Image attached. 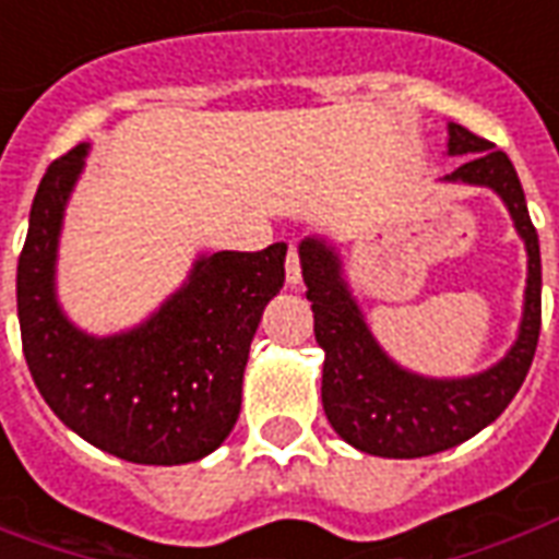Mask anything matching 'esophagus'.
<instances>
[{"mask_svg": "<svg viewBox=\"0 0 559 559\" xmlns=\"http://www.w3.org/2000/svg\"><path fill=\"white\" fill-rule=\"evenodd\" d=\"M287 284H290V287H299V284H302V266H299V254H296L293 245L290 251H287Z\"/></svg>", "mask_w": 559, "mask_h": 559, "instance_id": "34e87169", "label": "esophagus"}]
</instances>
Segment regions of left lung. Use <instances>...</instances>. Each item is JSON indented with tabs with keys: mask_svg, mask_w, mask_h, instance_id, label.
Returning <instances> with one entry per match:
<instances>
[{
	"mask_svg": "<svg viewBox=\"0 0 559 559\" xmlns=\"http://www.w3.org/2000/svg\"><path fill=\"white\" fill-rule=\"evenodd\" d=\"M445 155H464L445 185L488 188L503 200L527 251L524 308L512 347L491 368L467 377H425L389 356L353 296L338 245L326 236L299 242V263L323 347V411L341 440L380 457H425L464 443L488 428L515 399L533 362L542 326L539 236L530 221L524 188L506 152L449 122Z\"/></svg>",
	"mask_w": 559,
	"mask_h": 559,
	"instance_id": "8db88e82",
	"label": "left lung"
}]
</instances>
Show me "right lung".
Listing matches in <instances>:
<instances>
[{
  "label": "right lung",
  "mask_w": 559,
  "mask_h": 559,
  "mask_svg": "<svg viewBox=\"0 0 559 559\" xmlns=\"http://www.w3.org/2000/svg\"><path fill=\"white\" fill-rule=\"evenodd\" d=\"M90 143L53 160L32 200L17 263V317L32 380L50 411L131 464H191L215 452L242 407L248 350L284 287L287 245L197 254L188 278L138 326L80 329L59 305L56 263Z\"/></svg>",
  "instance_id": "1"
}]
</instances>
